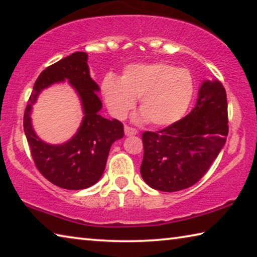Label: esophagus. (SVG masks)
<instances>
[{"mask_svg": "<svg viewBox=\"0 0 257 257\" xmlns=\"http://www.w3.org/2000/svg\"><path fill=\"white\" fill-rule=\"evenodd\" d=\"M137 133V129H135L133 127H129V125H125L124 127V134L127 135V136H133V135H136Z\"/></svg>", "mask_w": 257, "mask_h": 257, "instance_id": "1", "label": "esophagus"}]
</instances>
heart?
<instances>
[{
	"label": "heart",
	"instance_id": "obj_1",
	"mask_svg": "<svg viewBox=\"0 0 257 257\" xmlns=\"http://www.w3.org/2000/svg\"><path fill=\"white\" fill-rule=\"evenodd\" d=\"M102 90L111 113L123 119L139 98L143 119L156 127L172 124L185 114L193 97L189 72L167 63L132 64L120 81L113 77L103 80Z\"/></svg>",
	"mask_w": 257,
	"mask_h": 257
}]
</instances>
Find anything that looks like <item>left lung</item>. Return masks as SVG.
<instances>
[{
	"label": "left lung",
	"instance_id": "obj_1",
	"mask_svg": "<svg viewBox=\"0 0 257 257\" xmlns=\"http://www.w3.org/2000/svg\"><path fill=\"white\" fill-rule=\"evenodd\" d=\"M228 132L224 87L217 79L204 81L188 115L159 132L143 133V179L168 193L195 185L222 150Z\"/></svg>",
	"mask_w": 257,
	"mask_h": 257
}]
</instances>
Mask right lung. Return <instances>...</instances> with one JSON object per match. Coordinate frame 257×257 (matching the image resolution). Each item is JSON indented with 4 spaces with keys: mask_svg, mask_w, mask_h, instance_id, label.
<instances>
[{
    "mask_svg": "<svg viewBox=\"0 0 257 257\" xmlns=\"http://www.w3.org/2000/svg\"><path fill=\"white\" fill-rule=\"evenodd\" d=\"M68 79L80 94L84 120L78 133L62 146H49L33 133L30 122L31 105L42 89ZM98 86L89 76L87 54L76 52L47 67L35 81L24 114V130L37 170L52 184L69 190L85 189L102 177L111 145L122 138L123 124L103 118Z\"/></svg>",
    "mask_w": 257,
    "mask_h": 257,
    "instance_id": "obj_1",
    "label": "right lung"
}]
</instances>
